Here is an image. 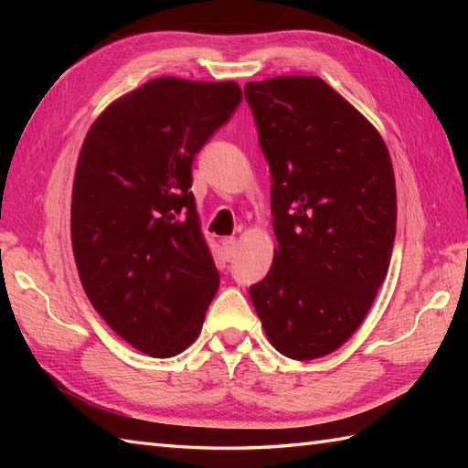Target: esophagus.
Masks as SVG:
<instances>
[{
	"mask_svg": "<svg viewBox=\"0 0 468 468\" xmlns=\"http://www.w3.org/2000/svg\"><path fill=\"white\" fill-rule=\"evenodd\" d=\"M221 247L225 251V260L231 261L235 257V250H237V239L235 237H225V239H221Z\"/></svg>",
	"mask_w": 468,
	"mask_h": 468,
	"instance_id": "34e87169",
	"label": "esophagus"
}]
</instances>
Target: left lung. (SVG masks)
Segmentation results:
<instances>
[{"label": "left lung", "instance_id": "left-lung-1", "mask_svg": "<svg viewBox=\"0 0 468 468\" xmlns=\"http://www.w3.org/2000/svg\"><path fill=\"white\" fill-rule=\"evenodd\" d=\"M243 92L270 165L280 243L250 295L275 350L314 360L357 330L386 280L396 235L390 154L322 78L277 76Z\"/></svg>", "mask_w": 468, "mask_h": 468}]
</instances>
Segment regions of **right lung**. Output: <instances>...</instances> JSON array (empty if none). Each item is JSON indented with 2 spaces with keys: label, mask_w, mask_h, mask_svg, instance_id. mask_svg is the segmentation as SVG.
Instances as JSON below:
<instances>
[{
  "label": "right lung",
  "mask_w": 468,
  "mask_h": 468,
  "mask_svg": "<svg viewBox=\"0 0 468 468\" xmlns=\"http://www.w3.org/2000/svg\"><path fill=\"white\" fill-rule=\"evenodd\" d=\"M235 82L156 78L86 134L72 188V250L88 300L136 350L191 346L218 287L198 229L193 163L241 104Z\"/></svg>",
  "instance_id": "obj_1"
}]
</instances>
